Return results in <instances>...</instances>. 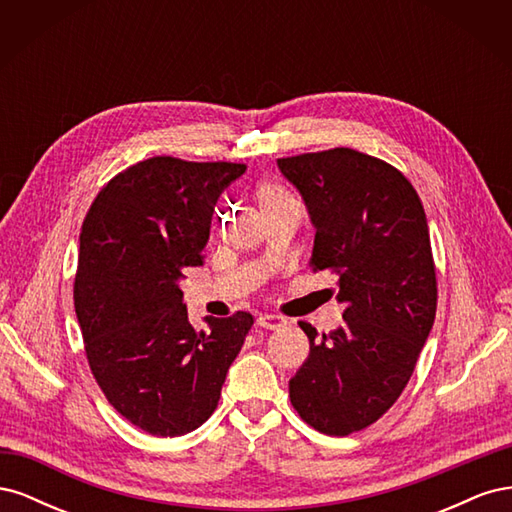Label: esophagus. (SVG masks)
<instances>
[{
	"instance_id": "esophagus-1",
	"label": "esophagus",
	"mask_w": 512,
	"mask_h": 512,
	"mask_svg": "<svg viewBox=\"0 0 512 512\" xmlns=\"http://www.w3.org/2000/svg\"><path fill=\"white\" fill-rule=\"evenodd\" d=\"M256 324L260 329H269V331H277L286 327V320L282 316H275V314H260L256 318Z\"/></svg>"
}]
</instances>
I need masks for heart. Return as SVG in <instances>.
<instances>
[{
    "label": "heart",
    "instance_id": "heart-1",
    "mask_svg": "<svg viewBox=\"0 0 512 512\" xmlns=\"http://www.w3.org/2000/svg\"><path fill=\"white\" fill-rule=\"evenodd\" d=\"M288 194L277 188V185H262V188L258 190V200L260 205H267V203H273V200H280V198H286Z\"/></svg>",
    "mask_w": 512,
    "mask_h": 512
}]
</instances>
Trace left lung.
I'll return each instance as SVG.
<instances>
[{
	"label": "left lung",
	"mask_w": 512,
	"mask_h": 512,
	"mask_svg": "<svg viewBox=\"0 0 512 512\" xmlns=\"http://www.w3.org/2000/svg\"><path fill=\"white\" fill-rule=\"evenodd\" d=\"M316 228L312 267L339 277L344 324L318 337L290 378L307 425L348 436L376 423L412 376L436 318L438 288L429 226L412 183L367 153L337 147L280 158Z\"/></svg>",
	"instance_id": "obj_1"
}]
</instances>
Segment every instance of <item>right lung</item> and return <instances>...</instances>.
<instances>
[{
	"label": "right lung",
	"instance_id": "obj_1",
	"mask_svg": "<svg viewBox=\"0 0 512 512\" xmlns=\"http://www.w3.org/2000/svg\"><path fill=\"white\" fill-rule=\"evenodd\" d=\"M245 164L158 156L108 181L81 228L74 307L91 374L123 418L173 438L218 408L254 318L194 331L179 282L200 267L215 203Z\"/></svg>",
	"mask_w": 512,
	"mask_h": 512
}]
</instances>
